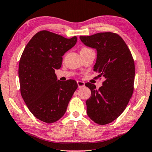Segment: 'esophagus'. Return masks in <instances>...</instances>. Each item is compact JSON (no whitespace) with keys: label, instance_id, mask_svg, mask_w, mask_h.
<instances>
[{"label":"esophagus","instance_id":"1","mask_svg":"<svg viewBox=\"0 0 152 152\" xmlns=\"http://www.w3.org/2000/svg\"><path fill=\"white\" fill-rule=\"evenodd\" d=\"M77 85H78V87L80 88H83V87L85 86V83L83 82V81H77Z\"/></svg>","mask_w":152,"mask_h":152}]
</instances>
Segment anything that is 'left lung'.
<instances>
[{"mask_svg": "<svg viewBox=\"0 0 152 152\" xmlns=\"http://www.w3.org/2000/svg\"><path fill=\"white\" fill-rule=\"evenodd\" d=\"M83 44L96 50L93 71L105 80L99 89L86 83L91 91L86 101L87 114L99 125L117 118L127 107L134 91L135 66L132 56L121 37L111 32L80 36Z\"/></svg>", "mask_w": 152, "mask_h": 152, "instance_id": "obj_1", "label": "left lung"}]
</instances>
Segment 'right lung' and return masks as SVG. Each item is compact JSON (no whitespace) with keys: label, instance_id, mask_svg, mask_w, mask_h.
Returning <instances> with one entry per match:
<instances>
[{"label":"right lung","instance_id":"add662e5","mask_svg":"<svg viewBox=\"0 0 152 152\" xmlns=\"http://www.w3.org/2000/svg\"><path fill=\"white\" fill-rule=\"evenodd\" d=\"M77 40L76 36L68 39L41 31L33 36L22 54L18 69L22 97L42 121L52 124L62 117L77 88L75 80L61 81L55 73L61 66L62 56Z\"/></svg>","mask_w":152,"mask_h":152}]
</instances>
